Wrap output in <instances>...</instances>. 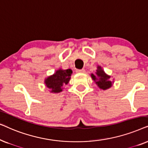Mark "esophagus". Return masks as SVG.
Returning <instances> with one entry per match:
<instances>
[{
	"instance_id": "34e87169",
	"label": "esophagus",
	"mask_w": 148,
	"mask_h": 148,
	"mask_svg": "<svg viewBox=\"0 0 148 148\" xmlns=\"http://www.w3.org/2000/svg\"><path fill=\"white\" fill-rule=\"evenodd\" d=\"M76 73H86V70L85 69H77L76 70Z\"/></svg>"
}]
</instances>
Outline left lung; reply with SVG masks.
<instances>
[{"label":"left lung","mask_w":148,"mask_h":148,"mask_svg":"<svg viewBox=\"0 0 148 148\" xmlns=\"http://www.w3.org/2000/svg\"><path fill=\"white\" fill-rule=\"evenodd\" d=\"M92 79L96 82L99 88L103 90H107L112 86V82L110 81V76L105 73L100 66H97L96 74H91Z\"/></svg>","instance_id":"8db88e82"}]
</instances>
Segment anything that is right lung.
Returning <instances> with one entry per match:
<instances>
[{
  "label": "right lung",
  "mask_w": 148,
  "mask_h": 148,
  "mask_svg": "<svg viewBox=\"0 0 148 148\" xmlns=\"http://www.w3.org/2000/svg\"><path fill=\"white\" fill-rule=\"evenodd\" d=\"M72 73V70L70 69L66 70L60 69L52 75L45 79L44 83L46 86L50 90V92L59 93L62 91L63 86L66 85L69 82Z\"/></svg>",
  "instance_id": "1"
}]
</instances>
